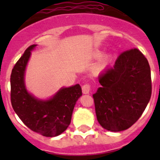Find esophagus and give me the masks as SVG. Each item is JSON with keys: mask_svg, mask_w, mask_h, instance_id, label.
<instances>
[{"mask_svg": "<svg viewBox=\"0 0 160 160\" xmlns=\"http://www.w3.org/2000/svg\"><path fill=\"white\" fill-rule=\"evenodd\" d=\"M82 90L84 94H88V93L89 92V91H90V84L89 83L84 84L82 87Z\"/></svg>", "mask_w": 160, "mask_h": 160, "instance_id": "1", "label": "esophagus"}]
</instances>
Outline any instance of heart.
Instances as JSON below:
<instances>
[{"instance_id":"obj_1","label":"heart","mask_w":160,"mask_h":160,"mask_svg":"<svg viewBox=\"0 0 160 160\" xmlns=\"http://www.w3.org/2000/svg\"><path fill=\"white\" fill-rule=\"evenodd\" d=\"M106 65V60H103L98 64V66H97V69L98 70H102L104 68V66Z\"/></svg>"}]
</instances>
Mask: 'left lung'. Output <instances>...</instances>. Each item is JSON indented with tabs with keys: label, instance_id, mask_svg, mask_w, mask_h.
I'll return each mask as SVG.
<instances>
[{
	"label": "left lung",
	"instance_id": "8db88e82",
	"mask_svg": "<svg viewBox=\"0 0 160 160\" xmlns=\"http://www.w3.org/2000/svg\"><path fill=\"white\" fill-rule=\"evenodd\" d=\"M102 85L92 95L97 120L104 128L123 131L138 120L152 92L148 59L136 48L120 53L115 65L99 76Z\"/></svg>",
	"mask_w": 160,
	"mask_h": 160
}]
</instances>
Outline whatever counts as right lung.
<instances>
[{
  "label": "right lung",
  "instance_id": "obj_1",
  "mask_svg": "<svg viewBox=\"0 0 160 160\" xmlns=\"http://www.w3.org/2000/svg\"><path fill=\"white\" fill-rule=\"evenodd\" d=\"M36 45L28 47L18 60L10 76V100L12 108L23 123L46 137H55L65 132L71 123L78 99L82 95L79 84L62 88L53 98L38 100L28 92L24 74L28 61Z\"/></svg>",
  "mask_w": 160,
  "mask_h": 160
}]
</instances>
